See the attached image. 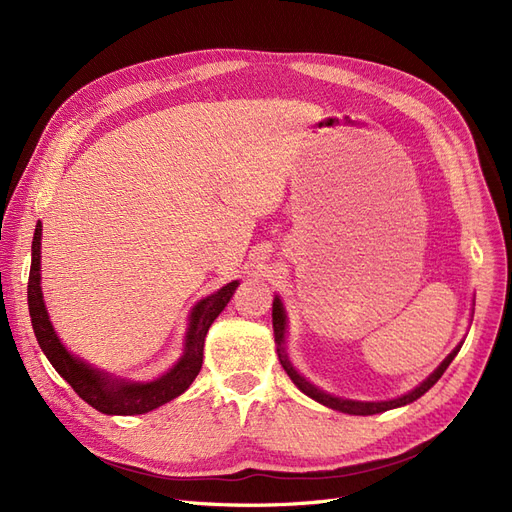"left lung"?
<instances>
[{"mask_svg": "<svg viewBox=\"0 0 512 512\" xmlns=\"http://www.w3.org/2000/svg\"><path fill=\"white\" fill-rule=\"evenodd\" d=\"M284 331H286V314H284V307H282V301L275 297L273 301V333H275V342H277V354H280V363L282 367L286 369V374L290 376V380L299 386V391H303L307 397H312L316 401H320L322 406H329L333 410H339V412H346V414H361V416H367V414H378V412H386L391 408H399V406H406V404H412L414 399H418L421 395H425L433 384H436L442 374L446 371V367L453 363V359L459 352V346L446 356V359L442 361V365L433 371V374L421 384L416 386L414 391H410L408 395L404 397H397V399H391V401H350V399H339V397H333V395H327L322 393L320 389H316L314 384H309L305 378H301L297 371H294V367L290 365L288 356L284 354Z\"/></svg>", "mask_w": 512, "mask_h": 512, "instance_id": "left-lung-1", "label": "left lung"}]
</instances>
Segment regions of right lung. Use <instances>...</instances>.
Instances as JSON below:
<instances>
[{
    "label": "right lung",
    "instance_id": "add662e5",
    "mask_svg": "<svg viewBox=\"0 0 512 512\" xmlns=\"http://www.w3.org/2000/svg\"><path fill=\"white\" fill-rule=\"evenodd\" d=\"M40 237H42V224L38 222L34 241H32V269H29V284H27V305L29 316H32V327L36 333L38 344L46 359L51 361L57 374L64 378L74 393L85 399L91 408L104 414H145L153 408L164 406L166 401L179 397L198 376L200 367H203V348L207 331L213 320L220 316L226 303L235 294L239 282H230L220 288L211 297L196 303L192 309L190 329L185 335V350L181 359L168 369L166 374L153 382H126V380H113L111 376H104L102 371L94 369L91 365L83 363L81 359L72 356L53 329V324L46 314V307L42 301V288H40Z\"/></svg>",
    "mask_w": 512,
    "mask_h": 512
}]
</instances>
